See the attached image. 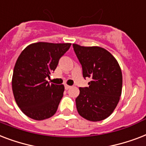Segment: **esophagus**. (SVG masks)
I'll use <instances>...</instances> for the list:
<instances>
[{
    "instance_id": "esophagus-1",
    "label": "esophagus",
    "mask_w": 146,
    "mask_h": 146,
    "mask_svg": "<svg viewBox=\"0 0 146 146\" xmlns=\"http://www.w3.org/2000/svg\"><path fill=\"white\" fill-rule=\"evenodd\" d=\"M65 88L66 89V90H68V89L71 88V86L68 85L67 84H65Z\"/></svg>"
}]
</instances>
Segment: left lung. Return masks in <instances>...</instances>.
I'll return each instance as SVG.
<instances>
[{"label": "left lung", "instance_id": "1", "mask_svg": "<svg viewBox=\"0 0 146 146\" xmlns=\"http://www.w3.org/2000/svg\"><path fill=\"white\" fill-rule=\"evenodd\" d=\"M81 64L84 78H89L88 88H79L75 99L79 115L87 120L100 121L110 116L122 94L121 68L114 56L99 46L73 44Z\"/></svg>", "mask_w": 146, "mask_h": 146}]
</instances>
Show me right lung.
Segmentation results:
<instances>
[{
    "mask_svg": "<svg viewBox=\"0 0 146 146\" xmlns=\"http://www.w3.org/2000/svg\"><path fill=\"white\" fill-rule=\"evenodd\" d=\"M71 45L35 42L19 55L13 72L12 90L17 104L28 117L43 120L57 111L65 87L50 84L46 78L55 71Z\"/></svg>",
    "mask_w": 146,
    "mask_h": 146,
    "instance_id": "obj_1",
    "label": "right lung"
}]
</instances>
